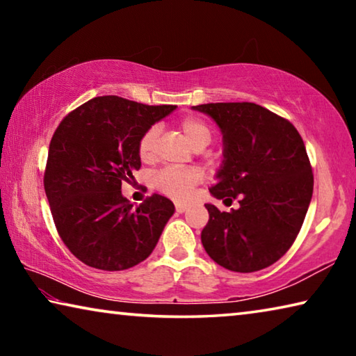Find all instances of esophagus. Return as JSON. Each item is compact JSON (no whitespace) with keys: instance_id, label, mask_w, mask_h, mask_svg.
I'll return each instance as SVG.
<instances>
[{"instance_id":"34e87169","label":"esophagus","mask_w":356,"mask_h":356,"mask_svg":"<svg viewBox=\"0 0 356 356\" xmlns=\"http://www.w3.org/2000/svg\"><path fill=\"white\" fill-rule=\"evenodd\" d=\"M186 209H188V206H186V204H180V202L176 204V210H177L179 213H184Z\"/></svg>"}]
</instances>
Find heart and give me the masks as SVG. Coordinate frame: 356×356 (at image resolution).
Instances as JSON below:
<instances>
[{
  "label": "heart",
  "instance_id": "1",
  "mask_svg": "<svg viewBox=\"0 0 356 356\" xmlns=\"http://www.w3.org/2000/svg\"><path fill=\"white\" fill-rule=\"evenodd\" d=\"M180 130L185 135L190 146L202 150L212 141V129L201 119L185 118L180 120ZM160 129L152 125L141 135L138 141V154L143 161H152L156 156V141ZM201 182V172L197 170H180V168H165L154 176V186L163 195L176 201L190 200L197 184Z\"/></svg>",
  "mask_w": 356,
  "mask_h": 356
}]
</instances>
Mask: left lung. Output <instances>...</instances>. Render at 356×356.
Returning a JSON list of instances; mask_svg holds the SVG:
<instances>
[{"label":"left lung","mask_w":356,"mask_h":356,"mask_svg":"<svg viewBox=\"0 0 356 356\" xmlns=\"http://www.w3.org/2000/svg\"><path fill=\"white\" fill-rule=\"evenodd\" d=\"M193 110L212 118L222 134L225 160L210 193L240 204L231 212L206 204L204 250L232 272L268 267L291 248L308 212L314 176L305 143L287 119L250 102Z\"/></svg>","instance_id":"left-lung-1"}]
</instances>
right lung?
I'll list each match as a JSON object with an SVG mask.
<instances>
[{
    "instance_id": "add662e5",
    "label": "right lung",
    "mask_w": 356,
    "mask_h": 356,
    "mask_svg": "<svg viewBox=\"0 0 356 356\" xmlns=\"http://www.w3.org/2000/svg\"><path fill=\"white\" fill-rule=\"evenodd\" d=\"M176 108L104 95L78 106L58 125L44 186L59 237L83 264L118 272L154 251L174 204L154 193L134 207L120 186L141 168V135Z\"/></svg>"
}]
</instances>
